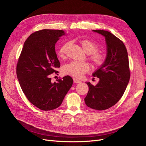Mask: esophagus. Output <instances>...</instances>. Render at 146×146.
I'll return each instance as SVG.
<instances>
[{
	"label": "esophagus",
	"instance_id": "obj_1",
	"mask_svg": "<svg viewBox=\"0 0 146 146\" xmlns=\"http://www.w3.org/2000/svg\"><path fill=\"white\" fill-rule=\"evenodd\" d=\"M73 80H74V83H80L82 82L80 80H78L77 78H75V77H74V78H73Z\"/></svg>",
	"mask_w": 146,
	"mask_h": 146
}]
</instances>
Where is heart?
Returning <instances> with one entry per match:
<instances>
[{"instance_id":"b5f03b06","label":"heart","mask_w":146,"mask_h":146,"mask_svg":"<svg viewBox=\"0 0 146 146\" xmlns=\"http://www.w3.org/2000/svg\"><path fill=\"white\" fill-rule=\"evenodd\" d=\"M70 44V42L67 41L60 46L58 50V55L60 58H65ZM80 44L83 50L89 55V59L96 68H100L104 64L106 60L105 56L98 52L99 47L94 41L88 39H82L80 40ZM90 69V66L88 63L73 61L63 66L62 70L64 74L80 78L89 71Z\"/></svg>"}]
</instances>
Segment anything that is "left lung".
<instances>
[{
  "mask_svg": "<svg viewBox=\"0 0 146 146\" xmlns=\"http://www.w3.org/2000/svg\"><path fill=\"white\" fill-rule=\"evenodd\" d=\"M103 35L107 44L104 64L92 74L99 78L96 86L86 82L89 91L85 98L88 107L104 110L115 105L122 98L130 77L129 58L123 42L108 31L93 30Z\"/></svg>",
  "mask_w": 146,
  "mask_h": 146,
  "instance_id": "left-lung-1",
  "label": "left lung"
}]
</instances>
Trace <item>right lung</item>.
<instances>
[{"mask_svg":"<svg viewBox=\"0 0 146 146\" xmlns=\"http://www.w3.org/2000/svg\"><path fill=\"white\" fill-rule=\"evenodd\" d=\"M65 33L61 30L44 29L26 39L16 66V74L26 98L39 109L48 111L59 107L71 88L73 80L66 76L56 82L50 74L60 67L55 44Z\"/></svg>","mask_w":146,"mask_h":146,"instance_id":"1","label":"right lung"}]
</instances>
